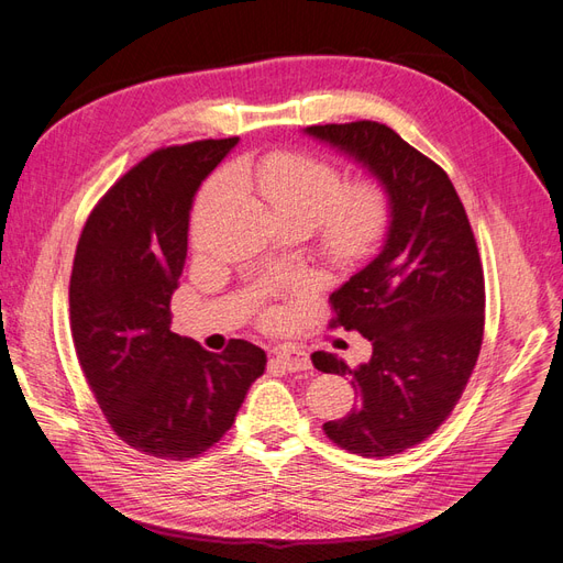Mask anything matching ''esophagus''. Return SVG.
Segmentation results:
<instances>
[{
	"mask_svg": "<svg viewBox=\"0 0 563 563\" xmlns=\"http://www.w3.org/2000/svg\"><path fill=\"white\" fill-rule=\"evenodd\" d=\"M275 362H277L282 368H286L288 373L312 368L310 356L305 354V352H300V350H279V352H275Z\"/></svg>",
	"mask_w": 563,
	"mask_h": 563,
	"instance_id": "34e87169",
	"label": "esophagus"
}]
</instances>
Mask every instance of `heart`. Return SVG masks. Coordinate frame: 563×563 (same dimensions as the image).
I'll return each instance as SVG.
<instances>
[{
    "instance_id": "obj_1",
    "label": "heart",
    "mask_w": 563,
    "mask_h": 563,
    "mask_svg": "<svg viewBox=\"0 0 563 563\" xmlns=\"http://www.w3.org/2000/svg\"><path fill=\"white\" fill-rule=\"evenodd\" d=\"M236 178L261 192L277 220H298L317 228L319 244L335 265H354L373 253L389 223V197L376 180L343 185L340 168L296 150H275L242 164ZM228 192V176L218 174L195 201L190 230L201 244L209 223Z\"/></svg>"
}]
</instances>
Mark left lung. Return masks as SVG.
Segmentation results:
<instances>
[{"label": "left lung", "mask_w": 563, "mask_h": 563, "mask_svg": "<svg viewBox=\"0 0 563 563\" xmlns=\"http://www.w3.org/2000/svg\"><path fill=\"white\" fill-rule=\"evenodd\" d=\"M343 152L389 197V223L376 258L331 294V327L360 331L371 360L350 368L314 352L323 373L352 376L356 408L323 422L350 453L387 457L434 434L472 376L484 340V269L451 178L378 122L308 126Z\"/></svg>", "instance_id": "8db88e82"}]
</instances>
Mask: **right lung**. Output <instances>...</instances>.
I'll use <instances>...</instances> for the list:
<instances>
[{
    "instance_id": "1",
    "label": "right lung",
    "mask_w": 563,
    "mask_h": 563,
    "mask_svg": "<svg viewBox=\"0 0 563 563\" xmlns=\"http://www.w3.org/2000/svg\"><path fill=\"white\" fill-rule=\"evenodd\" d=\"M236 141L152 152L96 203L79 236L70 277L77 360L114 434L145 455L187 460L211 449L267 364L246 340L216 354L172 331L195 195Z\"/></svg>"
}]
</instances>
